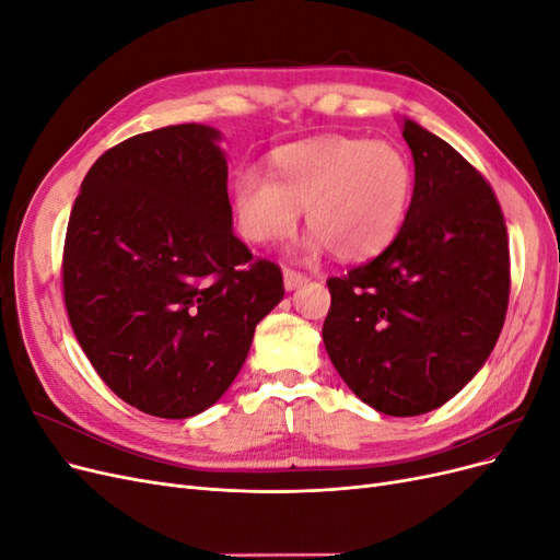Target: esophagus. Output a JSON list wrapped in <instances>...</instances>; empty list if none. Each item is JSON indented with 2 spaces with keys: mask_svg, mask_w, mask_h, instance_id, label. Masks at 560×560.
<instances>
[{
  "mask_svg": "<svg viewBox=\"0 0 560 560\" xmlns=\"http://www.w3.org/2000/svg\"><path fill=\"white\" fill-rule=\"evenodd\" d=\"M282 278H284V290L287 292H292V290H296V287H301L303 282H306L308 278L303 276V273H299V270H292V268H284V273H282Z\"/></svg>",
  "mask_w": 560,
  "mask_h": 560,
  "instance_id": "1",
  "label": "esophagus"
}]
</instances>
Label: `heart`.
I'll list each match as a JSON object with an SVG mask.
<instances>
[{"mask_svg":"<svg viewBox=\"0 0 560 560\" xmlns=\"http://www.w3.org/2000/svg\"><path fill=\"white\" fill-rule=\"evenodd\" d=\"M270 167L273 179L252 167L233 179V212L254 245L292 235L306 208V257L329 247L336 259L364 261L397 238L411 210L413 165L393 142L327 135L276 149Z\"/></svg>","mask_w":560,"mask_h":560,"instance_id":"1","label":"heart"}]
</instances>
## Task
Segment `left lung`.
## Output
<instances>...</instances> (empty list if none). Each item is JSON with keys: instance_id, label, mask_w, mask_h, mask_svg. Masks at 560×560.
Segmentation results:
<instances>
[{"instance_id": "obj_1", "label": "left lung", "mask_w": 560, "mask_h": 560, "mask_svg": "<svg viewBox=\"0 0 560 560\" xmlns=\"http://www.w3.org/2000/svg\"><path fill=\"white\" fill-rule=\"evenodd\" d=\"M411 210L376 259L329 278L322 338L346 385L385 416L446 404L493 352L510 303V238L481 173L404 118Z\"/></svg>"}]
</instances>
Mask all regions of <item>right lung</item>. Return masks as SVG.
Segmentation results:
<instances>
[{"label":"right lung","mask_w":560,"mask_h":560,"mask_svg":"<svg viewBox=\"0 0 560 560\" xmlns=\"http://www.w3.org/2000/svg\"><path fill=\"white\" fill-rule=\"evenodd\" d=\"M219 140L182 124L107 149L67 224L77 341L114 395L156 418L210 409L284 294L280 268L235 238Z\"/></svg>","instance_id":"right-lung-1"}]
</instances>
